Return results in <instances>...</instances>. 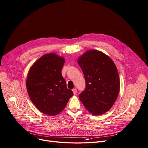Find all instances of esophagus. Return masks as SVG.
<instances>
[{
  "label": "esophagus",
  "instance_id": "esophagus-1",
  "mask_svg": "<svg viewBox=\"0 0 148 148\" xmlns=\"http://www.w3.org/2000/svg\"><path fill=\"white\" fill-rule=\"evenodd\" d=\"M73 92L74 95H76V93H77V89H76L75 88L73 89Z\"/></svg>",
  "mask_w": 148,
  "mask_h": 148
}]
</instances>
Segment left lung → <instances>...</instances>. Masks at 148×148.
<instances>
[{"label": "left lung", "mask_w": 148, "mask_h": 148, "mask_svg": "<svg viewBox=\"0 0 148 148\" xmlns=\"http://www.w3.org/2000/svg\"><path fill=\"white\" fill-rule=\"evenodd\" d=\"M86 83L79 95L81 102L92 114L99 116L109 111L120 91L117 67L111 58L97 50H89L77 60Z\"/></svg>", "instance_id": "1"}]
</instances>
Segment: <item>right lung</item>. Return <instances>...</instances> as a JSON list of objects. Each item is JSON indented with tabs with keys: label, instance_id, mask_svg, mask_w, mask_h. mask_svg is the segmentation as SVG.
<instances>
[{
	"label": "right lung",
	"instance_id": "add662e5",
	"mask_svg": "<svg viewBox=\"0 0 148 148\" xmlns=\"http://www.w3.org/2000/svg\"><path fill=\"white\" fill-rule=\"evenodd\" d=\"M64 62L62 56L47 53L37 60L29 70L26 81L27 92L33 104L43 114L58 115L73 95L62 74Z\"/></svg>",
	"mask_w": 148,
	"mask_h": 148
}]
</instances>
